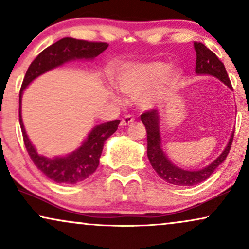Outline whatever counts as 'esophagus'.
I'll return each instance as SVG.
<instances>
[{
  "label": "esophagus",
  "instance_id": "34e87169",
  "mask_svg": "<svg viewBox=\"0 0 249 249\" xmlns=\"http://www.w3.org/2000/svg\"><path fill=\"white\" fill-rule=\"evenodd\" d=\"M133 119H134V118L132 117L131 115H126V116H125V117L123 118L122 121H121V125H122V126H127V125H130L131 123L133 122Z\"/></svg>",
  "mask_w": 249,
  "mask_h": 249
}]
</instances>
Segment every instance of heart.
<instances>
[{"mask_svg":"<svg viewBox=\"0 0 249 249\" xmlns=\"http://www.w3.org/2000/svg\"><path fill=\"white\" fill-rule=\"evenodd\" d=\"M169 67L168 63L160 61L127 63L116 74V86L132 99L140 96L143 108H152L164 101L180 80L181 71Z\"/></svg>","mask_w":249,"mask_h":249,"instance_id":"obj_1","label":"heart"}]
</instances>
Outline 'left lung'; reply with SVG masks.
Listing matches in <instances>:
<instances>
[{"mask_svg": "<svg viewBox=\"0 0 249 249\" xmlns=\"http://www.w3.org/2000/svg\"><path fill=\"white\" fill-rule=\"evenodd\" d=\"M194 49L196 52L195 72L197 74L213 75V77L223 81L226 86L232 88L224 64L219 61L212 50L200 42H194ZM141 121H142L147 131L148 160H149L150 164L156 171V174L169 184L178 185V186H193V185L200 184V182L208 179L217 169V166L221 165L225 161L226 156L231 149L234 132L230 138L224 152L208 166L197 170V171L182 170L172 164L168 160V157L165 156V154L163 153V149L161 148V137H160V115L157 110L152 109L144 111L141 115Z\"/></svg>", "mask_w": 249, "mask_h": 249, "instance_id": "obj_1", "label": "left lung"}]
</instances>
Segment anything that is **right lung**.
I'll return each instance as SVG.
<instances>
[{"instance_id": "right-lung-1", "label": "right lung", "mask_w": 249, "mask_h": 249, "mask_svg": "<svg viewBox=\"0 0 249 249\" xmlns=\"http://www.w3.org/2000/svg\"><path fill=\"white\" fill-rule=\"evenodd\" d=\"M108 48L106 42L77 40L72 37H64L54 45L40 53L28 67L19 92V123L25 147L34 164L42 174L58 184H77L85 180L95 172L100 163L103 144L111 134L117 130L119 119L110 121L96 125L90 131L84 143L73 153L63 157L48 159L39 155L36 148L28 139L21 119V95L23 90L32 81L45 72L64 64L73 59H90L99 56Z\"/></svg>"}]
</instances>
